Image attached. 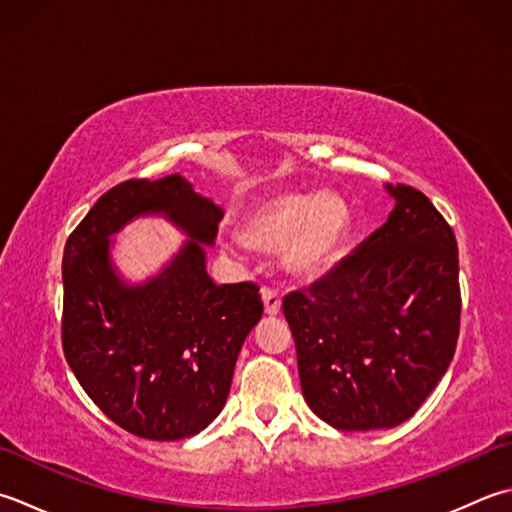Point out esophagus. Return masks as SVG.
Instances as JSON below:
<instances>
[{
    "mask_svg": "<svg viewBox=\"0 0 512 512\" xmlns=\"http://www.w3.org/2000/svg\"><path fill=\"white\" fill-rule=\"evenodd\" d=\"M262 299H264V308H266L268 315H277L279 310H282V297H279L275 288L264 286L262 288Z\"/></svg>",
    "mask_w": 512,
    "mask_h": 512,
    "instance_id": "34e87169",
    "label": "esophagus"
}]
</instances>
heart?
I'll return each instance as SVG.
<instances>
[{"mask_svg":"<svg viewBox=\"0 0 512 512\" xmlns=\"http://www.w3.org/2000/svg\"><path fill=\"white\" fill-rule=\"evenodd\" d=\"M350 228L346 202L335 193H286L268 199L246 219L250 246L275 250L286 246L293 273L310 275L337 257Z\"/></svg>","mask_w":512,"mask_h":512,"instance_id":"heart-1","label":"heart"}]
</instances>
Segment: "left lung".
Masks as SVG:
<instances>
[{
	"instance_id": "8db88e82",
	"label": "left lung",
	"mask_w": 512,
	"mask_h": 512,
	"mask_svg": "<svg viewBox=\"0 0 512 512\" xmlns=\"http://www.w3.org/2000/svg\"><path fill=\"white\" fill-rule=\"evenodd\" d=\"M353 255L284 297L310 410L339 430L406 422L453 362L462 290L455 233L413 186Z\"/></svg>"
}]
</instances>
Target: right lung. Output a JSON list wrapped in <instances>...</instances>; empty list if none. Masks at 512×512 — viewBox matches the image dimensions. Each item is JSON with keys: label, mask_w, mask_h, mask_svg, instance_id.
<instances>
[{"label": "right lung", "mask_w": 512, "mask_h": 512, "mask_svg": "<svg viewBox=\"0 0 512 512\" xmlns=\"http://www.w3.org/2000/svg\"><path fill=\"white\" fill-rule=\"evenodd\" d=\"M164 212L194 237L165 273L128 289L107 257V235L130 216ZM222 208L182 175L108 188L64 246L62 346L99 410L128 433L175 442L224 408L239 350L264 313L253 282L213 284L204 244Z\"/></svg>", "instance_id": "right-lung-1"}]
</instances>
